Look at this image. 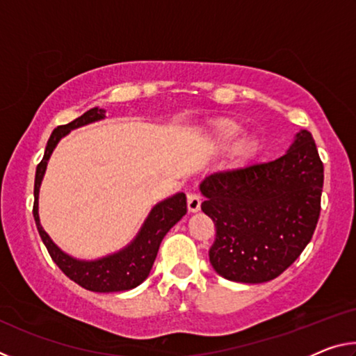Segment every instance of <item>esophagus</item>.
<instances>
[{
    "mask_svg": "<svg viewBox=\"0 0 356 356\" xmlns=\"http://www.w3.org/2000/svg\"><path fill=\"white\" fill-rule=\"evenodd\" d=\"M186 207H188L190 212H197L201 209V196L195 191H190L186 195Z\"/></svg>",
    "mask_w": 356,
    "mask_h": 356,
    "instance_id": "34e87169",
    "label": "esophagus"
}]
</instances>
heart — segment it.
<instances>
[{
  "mask_svg": "<svg viewBox=\"0 0 356 356\" xmlns=\"http://www.w3.org/2000/svg\"><path fill=\"white\" fill-rule=\"evenodd\" d=\"M240 130H242L240 129V125L231 119L220 120L213 129V136H215L216 144H218L220 147H227L229 144H232L234 140L238 136ZM257 149H259V140L256 136L248 135V136H243L242 140L236 144L234 154H236L238 160H246L254 155L257 152Z\"/></svg>",
  "mask_w": 356,
  "mask_h": 356,
  "instance_id": "obj_1",
  "label": "heart"
}]
</instances>
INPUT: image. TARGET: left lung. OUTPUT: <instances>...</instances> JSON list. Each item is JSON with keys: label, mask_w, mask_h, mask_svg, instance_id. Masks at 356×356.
Segmentation results:
<instances>
[{"label": "left lung", "mask_w": 356, "mask_h": 356, "mask_svg": "<svg viewBox=\"0 0 356 356\" xmlns=\"http://www.w3.org/2000/svg\"><path fill=\"white\" fill-rule=\"evenodd\" d=\"M322 188L323 163L308 130L280 159L207 177L201 209L216 231L209 250L215 272L250 284L278 278L311 242Z\"/></svg>", "instance_id": "obj_1"}]
</instances>
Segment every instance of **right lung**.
<instances>
[{
    "instance_id": "1",
    "label": "right lung",
    "mask_w": 356,
    "mask_h": 356,
    "mask_svg": "<svg viewBox=\"0 0 356 356\" xmlns=\"http://www.w3.org/2000/svg\"><path fill=\"white\" fill-rule=\"evenodd\" d=\"M105 111L100 108H92V110L81 114L69 124L59 125L53 130L51 136L48 138L44 159L40 160L35 170V180H34V206H33V215L35 220V226H38L39 236L42 242L47 246L48 254L51 256L53 261L61 268V272L75 281L76 284L88 289L91 292H120V291H130L147 278L152 268L154 261L159 252L160 243L166 232L176 225V222L182 218L186 213V197L184 193L170 197L163 202L156 204L152 209L149 218L144 222L140 236L135 238L129 248L124 251L113 254L110 257L100 259V261L94 262H83L75 261V259L69 257L67 254L58 248V246L51 242L47 232L42 229L39 222V213H38V200H39V186L44 177L47 161L50 159L53 149L61 140L64 135H67L72 129L80 127V125L94 122V120L104 119Z\"/></svg>"
}]
</instances>
